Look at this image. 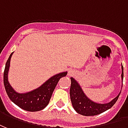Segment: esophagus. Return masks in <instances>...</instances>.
Returning a JSON list of instances; mask_svg holds the SVG:
<instances>
[{"instance_id":"obj_1","label":"esophagus","mask_w":128,"mask_h":128,"mask_svg":"<svg viewBox=\"0 0 128 128\" xmlns=\"http://www.w3.org/2000/svg\"><path fill=\"white\" fill-rule=\"evenodd\" d=\"M74 71L73 70H72V69H70L69 70H68V75L70 76H72L74 74Z\"/></svg>"}]
</instances>
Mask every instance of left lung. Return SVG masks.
Returning <instances> with one entry per match:
<instances>
[{
    "label": "left lung",
    "instance_id": "8db88e82",
    "mask_svg": "<svg viewBox=\"0 0 128 128\" xmlns=\"http://www.w3.org/2000/svg\"><path fill=\"white\" fill-rule=\"evenodd\" d=\"M122 79L123 80L124 67L122 64ZM120 94L121 92L115 98H114L112 101L108 103H96L88 98L83 92L78 82L72 77L71 78V87L70 91L71 102L76 111L78 114L84 115V116H94V115L102 113L107 110L110 109L116 103V102L119 98Z\"/></svg>",
    "mask_w": 128,
    "mask_h": 128
}]
</instances>
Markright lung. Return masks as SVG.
<instances>
[{
  "label": "right lung",
  "instance_id": "add662e5",
  "mask_svg": "<svg viewBox=\"0 0 128 128\" xmlns=\"http://www.w3.org/2000/svg\"><path fill=\"white\" fill-rule=\"evenodd\" d=\"M12 52L6 61L3 75L4 85L10 100L20 108L30 112L40 111L45 108L50 102L52 93L60 78L68 74L67 72H61L49 78L40 87L24 94H20L15 91L8 81V72Z\"/></svg>",
  "mask_w": 128,
  "mask_h": 128
}]
</instances>
